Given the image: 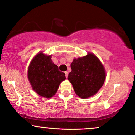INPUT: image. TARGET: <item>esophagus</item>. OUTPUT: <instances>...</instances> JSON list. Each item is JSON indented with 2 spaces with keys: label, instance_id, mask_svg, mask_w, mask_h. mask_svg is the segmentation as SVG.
<instances>
[{
  "label": "esophagus",
  "instance_id": "34e87169",
  "mask_svg": "<svg viewBox=\"0 0 135 135\" xmlns=\"http://www.w3.org/2000/svg\"><path fill=\"white\" fill-rule=\"evenodd\" d=\"M65 77H68V71H65Z\"/></svg>",
  "mask_w": 135,
  "mask_h": 135
}]
</instances>
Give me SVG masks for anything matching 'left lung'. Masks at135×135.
<instances>
[{"mask_svg":"<svg viewBox=\"0 0 135 135\" xmlns=\"http://www.w3.org/2000/svg\"><path fill=\"white\" fill-rule=\"evenodd\" d=\"M71 68L68 79L79 97L84 99L92 97L103 85L105 79V69L95 55L88 54L83 58L74 59Z\"/></svg>","mask_w":135,"mask_h":135,"instance_id":"left-lung-1","label":"left lung"}]
</instances>
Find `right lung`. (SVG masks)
<instances>
[{
	"mask_svg": "<svg viewBox=\"0 0 135 135\" xmlns=\"http://www.w3.org/2000/svg\"><path fill=\"white\" fill-rule=\"evenodd\" d=\"M28 78L33 90L41 97L50 98L55 94L65 73L51 60V56L39 53L30 64Z\"/></svg>",
	"mask_w": 135,
	"mask_h": 135,
	"instance_id": "right-lung-1",
	"label": "right lung"
}]
</instances>
